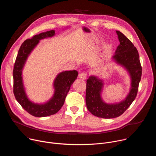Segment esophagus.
Returning a JSON list of instances; mask_svg holds the SVG:
<instances>
[{
    "instance_id": "obj_1",
    "label": "esophagus",
    "mask_w": 156,
    "mask_h": 156,
    "mask_svg": "<svg viewBox=\"0 0 156 156\" xmlns=\"http://www.w3.org/2000/svg\"><path fill=\"white\" fill-rule=\"evenodd\" d=\"M86 73H81L79 74V78L80 79H81L83 80H85L86 79Z\"/></svg>"
}]
</instances>
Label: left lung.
I'll return each instance as SVG.
<instances>
[{
  "label": "left lung",
  "instance_id": "1",
  "mask_svg": "<svg viewBox=\"0 0 156 156\" xmlns=\"http://www.w3.org/2000/svg\"><path fill=\"white\" fill-rule=\"evenodd\" d=\"M120 44L112 60L127 71L131 79V86L126 98L119 102L108 104L102 98L104 83L98 76L91 75L86 81V104L90 112L98 117L112 119L120 116L136 97L141 78L142 68L136 48L120 31H116Z\"/></svg>",
  "mask_w": 156,
  "mask_h": 156
}]
</instances>
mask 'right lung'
<instances>
[{
    "label": "right lung",
    "mask_w": 156,
    "mask_h": 156,
    "mask_svg": "<svg viewBox=\"0 0 156 156\" xmlns=\"http://www.w3.org/2000/svg\"><path fill=\"white\" fill-rule=\"evenodd\" d=\"M55 30H51L34 36L31 39L25 41L21 44L15 62L13 71V93L18 102L27 112L37 117H48L56 114L63 106L65 99L70 87L77 78L76 70L64 71L55 77L53 87V96L43 104L31 101L27 95L23 84L22 73L28 57L39 44V41L55 36Z\"/></svg>",
    "instance_id": "1"
}]
</instances>
